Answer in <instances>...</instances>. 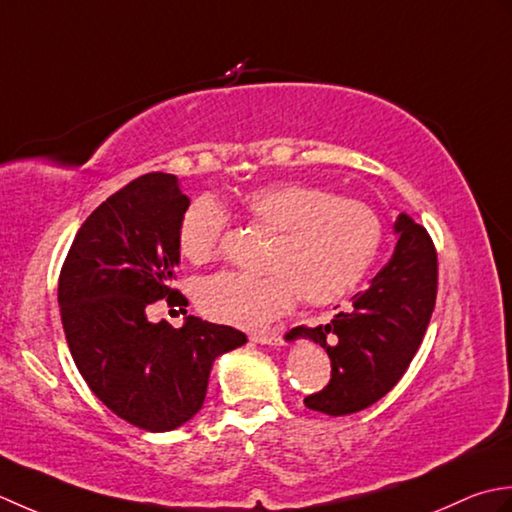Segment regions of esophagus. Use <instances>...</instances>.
Segmentation results:
<instances>
[{
	"label": "esophagus",
	"mask_w": 512,
	"mask_h": 512,
	"mask_svg": "<svg viewBox=\"0 0 512 512\" xmlns=\"http://www.w3.org/2000/svg\"><path fill=\"white\" fill-rule=\"evenodd\" d=\"M252 340L258 342V344H269V347H280V344H283V336H280L278 331H260V333H254Z\"/></svg>",
	"instance_id": "esophagus-1"
}]
</instances>
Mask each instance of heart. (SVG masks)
I'll list each match as a JSON object with an SVG mask.
<instances>
[{"instance_id":"1","label":"heart","mask_w":512,"mask_h":512,"mask_svg":"<svg viewBox=\"0 0 512 512\" xmlns=\"http://www.w3.org/2000/svg\"><path fill=\"white\" fill-rule=\"evenodd\" d=\"M243 214L274 234L260 276L221 271L196 287L203 316L234 327H260L291 309L298 296L309 305H331L369 274L382 243V221L371 205L342 198L325 187L278 181L238 198ZM227 216L214 198L185 207L176 229L181 254L194 265L212 260L223 241Z\"/></svg>"}]
</instances>
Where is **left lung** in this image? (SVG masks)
Listing matches in <instances>:
<instances>
[{
	"instance_id": "8db88e82",
	"label": "left lung",
	"mask_w": 512,
	"mask_h": 512,
	"mask_svg": "<svg viewBox=\"0 0 512 512\" xmlns=\"http://www.w3.org/2000/svg\"><path fill=\"white\" fill-rule=\"evenodd\" d=\"M393 256L351 305L325 325L296 327L287 340L320 344L331 358V380L305 406L349 415L384 398L420 349L437 296V254L431 236L404 212L393 225Z\"/></svg>"
}]
</instances>
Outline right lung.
Masks as SVG:
<instances>
[{"label":"right lung","mask_w":512,"mask_h":512,"mask_svg":"<svg viewBox=\"0 0 512 512\" xmlns=\"http://www.w3.org/2000/svg\"><path fill=\"white\" fill-rule=\"evenodd\" d=\"M187 205L174 174L139 176L86 218L59 276L61 322L83 380L114 415L152 433L192 420L214 360L247 342L196 316L174 329L145 314L163 298L187 307L172 287Z\"/></svg>","instance_id":"add662e5"}]
</instances>
